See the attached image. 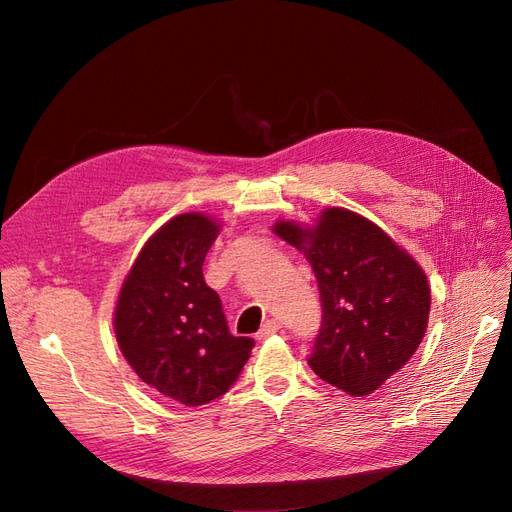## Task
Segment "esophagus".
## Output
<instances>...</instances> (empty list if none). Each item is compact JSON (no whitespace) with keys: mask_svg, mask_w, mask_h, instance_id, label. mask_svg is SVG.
Returning <instances> with one entry per match:
<instances>
[{"mask_svg":"<svg viewBox=\"0 0 512 512\" xmlns=\"http://www.w3.org/2000/svg\"><path fill=\"white\" fill-rule=\"evenodd\" d=\"M282 330V324L278 319H270V321H265L263 324V328L257 332V340H265V338H270L272 334H276V332H280Z\"/></svg>","mask_w":512,"mask_h":512,"instance_id":"34e87169","label":"esophagus"}]
</instances>
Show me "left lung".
<instances>
[{"label":"left lung","mask_w":512,"mask_h":512,"mask_svg":"<svg viewBox=\"0 0 512 512\" xmlns=\"http://www.w3.org/2000/svg\"><path fill=\"white\" fill-rule=\"evenodd\" d=\"M305 253L321 297V328L307 359L321 380L351 396L378 390L415 355L427 328V278L409 253L363 215L330 207L315 228L278 222Z\"/></svg>","instance_id":"left-lung-1"}]
</instances>
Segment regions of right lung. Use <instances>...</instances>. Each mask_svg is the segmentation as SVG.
I'll use <instances>...</instances> for the list:
<instances>
[{
    "instance_id": "obj_1",
    "label": "right lung",
    "mask_w": 512,
    "mask_h": 512,
    "mask_svg": "<svg viewBox=\"0 0 512 512\" xmlns=\"http://www.w3.org/2000/svg\"><path fill=\"white\" fill-rule=\"evenodd\" d=\"M220 234L203 213H182L143 247L120 290L114 330L139 378L186 407L207 405L238 380L253 338L232 336L203 261Z\"/></svg>"
}]
</instances>
